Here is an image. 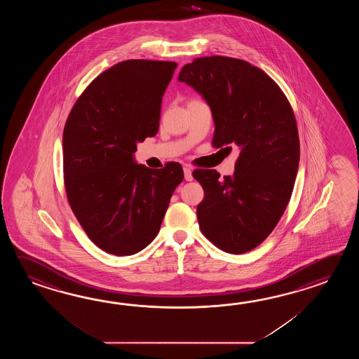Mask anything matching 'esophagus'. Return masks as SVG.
I'll return each mask as SVG.
<instances>
[{"mask_svg":"<svg viewBox=\"0 0 359 359\" xmlns=\"http://www.w3.org/2000/svg\"><path fill=\"white\" fill-rule=\"evenodd\" d=\"M183 173H184V180L186 181H192L194 177H192V169L190 167H184L183 168Z\"/></svg>","mask_w":359,"mask_h":359,"instance_id":"obj_1","label":"esophagus"}]
</instances>
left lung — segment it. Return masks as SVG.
<instances>
[{
    "instance_id": "left-lung-1",
    "label": "left lung",
    "mask_w": 359,
    "mask_h": 359,
    "mask_svg": "<svg viewBox=\"0 0 359 359\" xmlns=\"http://www.w3.org/2000/svg\"><path fill=\"white\" fill-rule=\"evenodd\" d=\"M180 82L212 110L215 147L240 149L233 176L198 169L196 209L204 236L231 254L250 252L273 231L290 201L300 146L295 115L281 88L248 61L206 56L186 64Z\"/></svg>"
}]
</instances>
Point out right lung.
I'll list each match as a JSON object with an SVG mask.
<instances>
[{
	"label": "right lung",
	"instance_id": "add662e5",
	"mask_svg": "<svg viewBox=\"0 0 359 359\" xmlns=\"http://www.w3.org/2000/svg\"><path fill=\"white\" fill-rule=\"evenodd\" d=\"M177 62L126 60L76 100L62 133L69 204L87 236L118 257L145 249L161 229L182 167L135 163L137 142L159 130L161 99Z\"/></svg>",
	"mask_w": 359,
	"mask_h": 359
}]
</instances>
